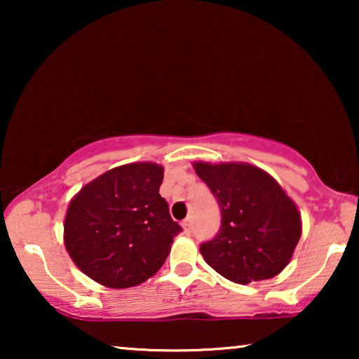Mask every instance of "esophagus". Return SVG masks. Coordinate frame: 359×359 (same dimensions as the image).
Instances as JSON below:
<instances>
[{
    "label": "esophagus",
    "instance_id": "esophagus-1",
    "mask_svg": "<svg viewBox=\"0 0 359 359\" xmlns=\"http://www.w3.org/2000/svg\"><path fill=\"white\" fill-rule=\"evenodd\" d=\"M183 230H184V233H191V230H193V222H191V219H186V220H183Z\"/></svg>",
    "mask_w": 359,
    "mask_h": 359
}]
</instances>
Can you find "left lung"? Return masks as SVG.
Instances as JSON below:
<instances>
[{
    "label": "left lung",
    "instance_id": "obj_1",
    "mask_svg": "<svg viewBox=\"0 0 359 359\" xmlns=\"http://www.w3.org/2000/svg\"><path fill=\"white\" fill-rule=\"evenodd\" d=\"M193 168L212 191L222 214L217 237L199 248L204 262L237 284L281 273L302 233L301 212L281 184L242 161H194Z\"/></svg>",
    "mask_w": 359,
    "mask_h": 359
}]
</instances>
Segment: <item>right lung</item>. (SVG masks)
<instances>
[{
	"instance_id": "1",
	"label": "right lung",
	"mask_w": 359,
	"mask_h": 359,
	"mask_svg": "<svg viewBox=\"0 0 359 359\" xmlns=\"http://www.w3.org/2000/svg\"><path fill=\"white\" fill-rule=\"evenodd\" d=\"M163 171L154 161L116 166L72 198L63 243L93 281L112 289L134 287L163 266L181 232L158 193Z\"/></svg>"
}]
</instances>
